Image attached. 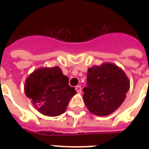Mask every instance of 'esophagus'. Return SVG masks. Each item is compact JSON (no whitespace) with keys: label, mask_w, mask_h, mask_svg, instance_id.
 I'll return each mask as SVG.
<instances>
[{"label":"esophagus","mask_w":149,"mask_h":149,"mask_svg":"<svg viewBox=\"0 0 149 149\" xmlns=\"http://www.w3.org/2000/svg\"><path fill=\"white\" fill-rule=\"evenodd\" d=\"M76 91H77V93H81V91H82V88H81V86H79V85H78V86H76Z\"/></svg>","instance_id":"esophagus-1"}]
</instances>
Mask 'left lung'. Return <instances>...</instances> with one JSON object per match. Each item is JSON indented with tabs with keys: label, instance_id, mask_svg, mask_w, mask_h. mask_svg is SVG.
I'll list each match as a JSON object with an SVG mask.
<instances>
[{
	"label": "left lung",
	"instance_id": "1",
	"mask_svg": "<svg viewBox=\"0 0 149 149\" xmlns=\"http://www.w3.org/2000/svg\"><path fill=\"white\" fill-rule=\"evenodd\" d=\"M86 81L83 99L89 111L97 116L114 112L122 104L130 88L125 72L110 63L89 68Z\"/></svg>",
	"mask_w": 149,
	"mask_h": 149
}]
</instances>
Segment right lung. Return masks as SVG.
Masks as SVG:
<instances>
[{
  "mask_svg": "<svg viewBox=\"0 0 149 149\" xmlns=\"http://www.w3.org/2000/svg\"><path fill=\"white\" fill-rule=\"evenodd\" d=\"M24 93L38 112L56 117L63 113L69 101L77 93L69 85V79L58 66L39 68L29 75Z\"/></svg>",
  "mask_w": 149,
  "mask_h": 149,
  "instance_id": "right-lung-1",
  "label": "right lung"
}]
</instances>
